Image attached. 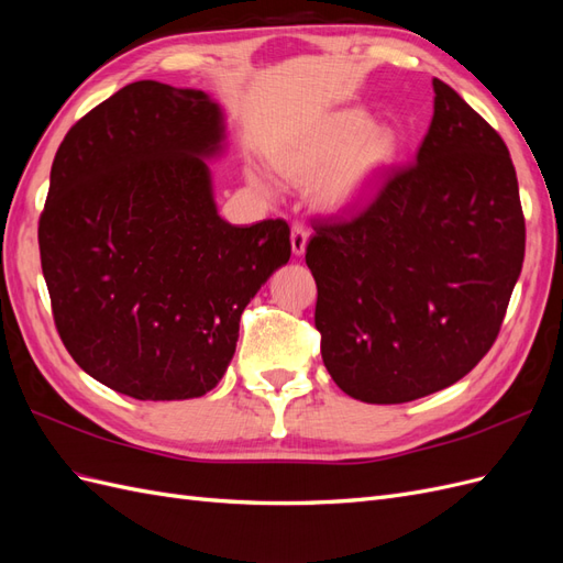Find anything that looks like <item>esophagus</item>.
<instances>
[{
	"mask_svg": "<svg viewBox=\"0 0 563 563\" xmlns=\"http://www.w3.org/2000/svg\"><path fill=\"white\" fill-rule=\"evenodd\" d=\"M308 236H310L308 225L294 223V228H291V249H294L296 255L305 253V244H308Z\"/></svg>",
	"mask_w": 563,
	"mask_h": 563,
	"instance_id": "esophagus-1",
	"label": "esophagus"
}]
</instances>
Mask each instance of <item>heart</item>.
I'll use <instances>...</instances> for the list:
<instances>
[{
  "instance_id": "heart-1",
  "label": "heart",
  "mask_w": 563,
  "mask_h": 563,
  "mask_svg": "<svg viewBox=\"0 0 563 563\" xmlns=\"http://www.w3.org/2000/svg\"><path fill=\"white\" fill-rule=\"evenodd\" d=\"M397 141L387 126H371L362 110L335 112L323 119L298 143L282 152L288 172L310 178L332 166L319 180V199L331 209H343L373 190L395 157ZM258 183V176H251Z\"/></svg>"
}]
</instances>
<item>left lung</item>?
I'll return each mask as SVG.
<instances>
[{"label":"left lung","instance_id":"1","mask_svg":"<svg viewBox=\"0 0 563 563\" xmlns=\"http://www.w3.org/2000/svg\"><path fill=\"white\" fill-rule=\"evenodd\" d=\"M416 162L356 211L312 218L321 360L345 395L404 404L457 383L496 343L526 223L500 133L449 84Z\"/></svg>","mask_w":563,"mask_h":563}]
</instances>
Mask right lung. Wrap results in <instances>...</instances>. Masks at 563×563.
I'll return each mask as SVG.
<instances>
[{"mask_svg": "<svg viewBox=\"0 0 563 563\" xmlns=\"http://www.w3.org/2000/svg\"><path fill=\"white\" fill-rule=\"evenodd\" d=\"M223 117L199 89L133 81L65 133L40 216L42 272L65 350L141 401L207 395L240 319L291 258L284 218L218 216L203 157Z\"/></svg>", "mask_w": 563, "mask_h": 563, "instance_id": "add662e5", "label": "right lung"}]
</instances>
